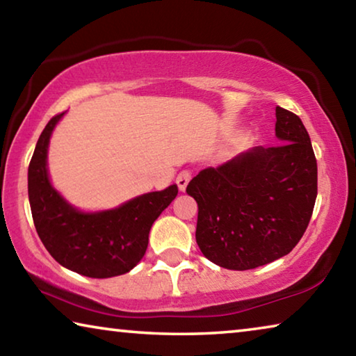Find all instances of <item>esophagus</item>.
Segmentation results:
<instances>
[{"mask_svg":"<svg viewBox=\"0 0 356 356\" xmlns=\"http://www.w3.org/2000/svg\"><path fill=\"white\" fill-rule=\"evenodd\" d=\"M190 177H191V176H190L188 171L179 172V176H177V179H176V184H177L180 191H185V190H186V185H188V182H190Z\"/></svg>","mask_w":356,"mask_h":356,"instance_id":"34e87169","label":"esophagus"}]
</instances>
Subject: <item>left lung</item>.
Segmentation results:
<instances>
[{"instance_id": "left-lung-1", "label": "left lung", "mask_w": 356, "mask_h": 356, "mask_svg": "<svg viewBox=\"0 0 356 356\" xmlns=\"http://www.w3.org/2000/svg\"><path fill=\"white\" fill-rule=\"evenodd\" d=\"M282 144L252 147L190 180L197 202L196 242L210 262L251 270L289 254L309 225L317 161L301 119L276 106Z\"/></svg>"}]
</instances>
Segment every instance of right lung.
Wrapping results in <instances>:
<instances>
[{
    "label": "right lung",
    "mask_w": 356,
    "mask_h": 356,
    "mask_svg": "<svg viewBox=\"0 0 356 356\" xmlns=\"http://www.w3.org/2000/svg\"><path fill=\"white\" fill-rule=\"evenodd\" d=\"M64 114L47 124L28 168V196L35 231L53 259L72 272L89 278L124 275L146 254L150 227L177 196V185L144 193L97 212L75 207L53 186L48 172L50 138Z\"/></svg>",
    "instance_id": "obj_1"
}]
</instances>
